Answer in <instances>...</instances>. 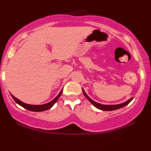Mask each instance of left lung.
<instances>
[{"label":"left lung","mask_w":151,"mask_h":151,"mask_svg":"<svg viewBox=\"0 0 151 151\" xmlns=\"http://www.w3.org/2000/svg\"><path fill=\"white\" fill-rule=\"evenodd\" d=\"M82 91H83V95H84L85 97H86V99L90 101V103H91L92 105H94V106H95L96 108L99 109V110H104V111H111V110H117V109L123 108V107L126 106L127 105H128L129 103L134 99V98H131L130 99H129L128 101H126V102L120 103V104H117V105H103V104H101V103L95 102V101H93V100L91 99V98L88 97V95H87V94L85 93L84 90H83V88H82Z\"/></svg>","instance_id":"8db88e82"}]
</instances>
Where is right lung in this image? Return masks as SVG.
Returning <instances> with one entry per match:
<instances>
[{
  "mask_svg": "<svg viewBox=\"0 0 151 151\" xmlns=\"http://www.w3.org/2000/svg\"><path fill=\"white\" fill-rule=\"evenodd\" d=\"M63 89H62L60 92L59 94L56 96V97L52 101H50L48 103H46V104H43V105H29V104H27V103H24L23 102H22L21 101H19V99H17V98L14 97V96L11 95V96L12 97V99L14 100L16 103L17 104H19V105H21L22 107H23L24 108L27 109V110H30V111H34V112H41V111H45V110H48V109L51 108L53 105L55 104L56 103V101H58V99H59L60 96H61V94L63 93Z\"/></svg>",
  "mask_w": 151,
  "mask_h": 151,
  "instance_id": "1",
  "label": "right lung"
}]
</instances>
